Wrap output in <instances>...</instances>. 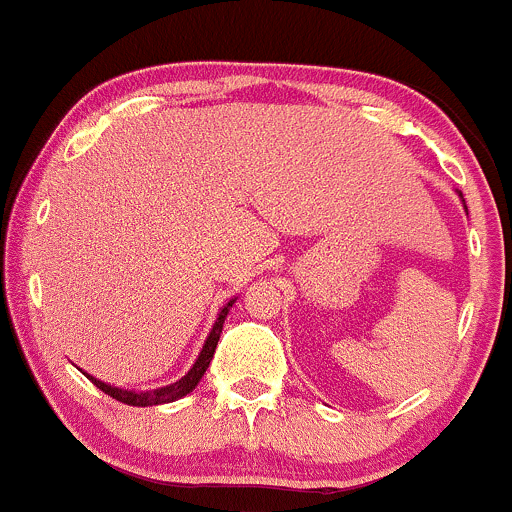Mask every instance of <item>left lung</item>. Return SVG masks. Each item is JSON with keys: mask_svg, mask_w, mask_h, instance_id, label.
Returning <instances> with one entry per match:
<instances>
[{"mask_svg": "<svg viewBox=\"0 0 512 512\" xmlns=\"http://www.w3.org/2000/svg\"><path fill=\"white\" fill-rule=\"evenodd\" d=\"M456 193H459V198H461V201H464V193H461V191H456ZM464 208H466V201H464Z\"/></svg>", "mask_w": 512, "mask_h": 512, "instance_id": "left-lung-1", "label": "left lung"}]
</instances>
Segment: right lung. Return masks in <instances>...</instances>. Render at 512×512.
I'll list each match as a JSON object with an SVG mask.
<instances>
[{"mask_svg": "<svg viewBox=\"0 0 512 512\" xmlns=\"http://www.w3.org/2000/svg\"><path fill=\"white\" fill-rule=\"evenodd\" d=\"M235 304V299H230L228 304L220 309L218 319H215V324L211 328V333H208L206 343H203L201 353H198L196 363L191 365V370L184 375L181 380H176V383L166 385V387H157V390H147V392H134V390H122V387H115V385H107L102 383V380L93 378V375H88L90 380H93L95 387H100L105 395H110L112 400L117 402H125V405H132V407H154V405H166V402H176L181 400V397H186L188 392L196 390V385L201 383L203 373L208 370V365H211L213 360V353H215V346H218V338L220 333H223V324H225V316H228L230 306Z\"/></svg>", "mask_w": 512, "mask_h": 512, "instance_id": "right-lung-1", "label": "right lung"}]
</instances>
